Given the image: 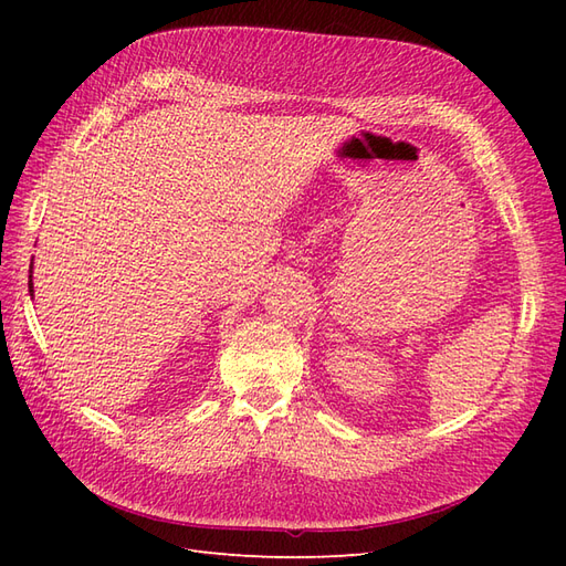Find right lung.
Here are the masks:
<instances>
[{"instance_id": "add662e5", "label": "right lung", "mask_w": 566, "mask_h": 566, "mask_svg": "<svg viewBox=\"0 0 566 566\" xmlns=\"http://www.w3.org/2000/svg\"><path fill=\"white\" fill-rule=\"evenodd\" d=\"M30 273H32V269H30ZM28 285H30V293H35V290H32V276H30V283H28Z\"/></svg>"}]
</instances>
